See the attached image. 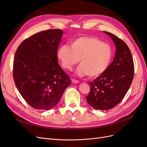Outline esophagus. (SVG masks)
Masks as SVG:
<instances>
[{
  "label": "esophagus",
  "instance_id": "esophagus-1",
  "mask_svg": "<svg viewBox=\"0 0 147 147\" xmlns=\"http://www.w3.org/2000/svg\"><path fill=\"white\" fill-rule=\"evenodd\" d=\"M72 82L73 83H78L79 82L78 81V80H75V79H72Z\"/></svg>",
  "mask_w": 147,
  "mask_h": 147
}]
</instances>
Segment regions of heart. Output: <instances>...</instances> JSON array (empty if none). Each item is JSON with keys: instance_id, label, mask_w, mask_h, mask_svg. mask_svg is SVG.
Returning a JSON list of instances; mask_svg holds the SVG:
<instances>
[{"instance_id": "heart-1", "label": "heart", "mask_w": 147, "mask_h": 147, "mask_svg": "<svg viewBox=\"0 0 147 147\" xmlns=\"http://www.w3.org/2000/svg\"><path fill=\"white\" fill-rule=\"evenodd\" d=\"M57 56L61 65L67 70H72L78 61L77 69L79 76L88 75L95 78L107 70L113 58L112 47L95 37L83 36L75 38L68 45L61 46Z\"/></svg>"}]
</instances>
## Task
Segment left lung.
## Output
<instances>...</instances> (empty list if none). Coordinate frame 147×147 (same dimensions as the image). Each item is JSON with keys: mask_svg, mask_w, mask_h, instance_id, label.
Wrapping results in <instances>:
<instances>
[{"mask_svg": "<svg viewBox=\"0 0 147 147\" xmlns=\"http://www.w3.org/2000/svg\"><path fill=\"white\" fill-rule=\"evenodd\" d=\"M116 45L114 59L105 72L90 82V92L86 96L88 103L101 110L112 109L125 96L134 75V65L131 50L121 38L104 31Z\"/></svg>", "mask_w": 147, "mask_h": 147, "instance_id": "8db88e82", "label": "left lung"}]
</instances>
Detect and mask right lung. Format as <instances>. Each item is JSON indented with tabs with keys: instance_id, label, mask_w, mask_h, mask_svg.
Returning a JSON list of instances; mask_svg holds the SVG:
<instances>
[{
	"instance_id": "obj_1",
	"label": "right lung",
	"mask_w": 147,
	"mask_h": 147,
	"mask_svg": "<svg viewBox=\"0 0 147 147\" xmlns=\"http://www.w3.org/2000/svg\"><path fill=\"white\" fill-rule=\"evenodd\" d=\"M63 34L58 29L42 31L25 39L15 53L13 67L15 85L35 109L54 107L71 84L57 61Z\"/></svg>"
}]
</instances>
